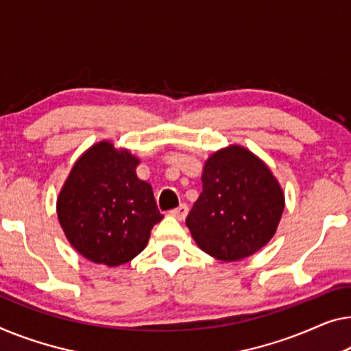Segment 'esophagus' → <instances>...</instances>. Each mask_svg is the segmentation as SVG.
<instances>
[{
    "mask_svg": "<svg viewBox=\"0 0 351 351\" xmlns=\"http://www.w3.org/2000/svg\"><path fill=\"white\" fill-rule=\"evenodd\" d=\"M187 211H189V208H187V205H184V203H182V205H180L178 208L171 209L170 216H173L175 219H178V221H182V219H186Z\"/></svg>",
    "mask_w": 351,
    "mask_h": 351,
    "instance_id": "obj_1",
    "label": "esophagus"
}]
</instances>
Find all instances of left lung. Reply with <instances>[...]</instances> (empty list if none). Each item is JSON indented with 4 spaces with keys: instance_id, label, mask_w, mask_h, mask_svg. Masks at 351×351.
<instances>
[{
    "instance_id": "obj_1",
    "label": "left lung",
    "mask_w": 351,
    "mask_h": 351,
    "mask_svg": "<svg viewBox=\"0 0 351 351\" xmlns=\"http://www.w3.org/2000/svg\"><path fill=\"white\" fill-rule=\"evenodd\" d=\"M284 206V191L268 165L243 146L230 145L205 162L202 193L186 226L203 252L237 261L269 243Z\"/></svg>"
}]
</instances>
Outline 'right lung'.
Masks as SVG:
<instances>
[{
  "label": "right lung",
  "instance_id": "right-lung-1",
  "mask_svg": "<svg viewBox=\"0 0 351 351\" xmlns=\"http://www.w3.org/2000/svg\"><path fill=\"white\" fill-rule=\"evenodd\" d=\"M140 160L112 142L86 149L72 167L56 200L60 226L78 254L119 266L142 252L162 221L153 187L137 178Z\"/></svg>",
  "mask_w": 351,
  "mask_h": 351
}]
</instances>
